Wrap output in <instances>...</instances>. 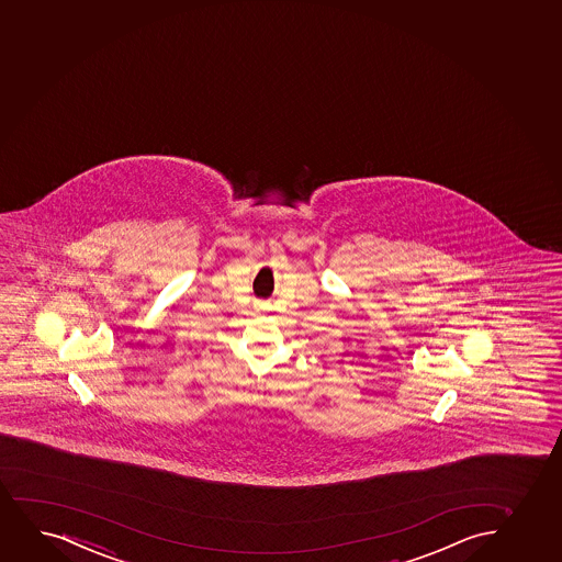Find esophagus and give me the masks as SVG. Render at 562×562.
<instances>
[{"label":"esophagus","instance_id":"1","mask_svg":"<svg viewBox=\"0 0 562 562\" xmlns=\"http://www.w3.org/2000/svg\"><path fill=\"white\" fill-rule=\"evenodd\" d=\"M257 306H259V308H263V305H257Z\"/></svg>","mask_w":562,"mask_h":562}]
</instances>
